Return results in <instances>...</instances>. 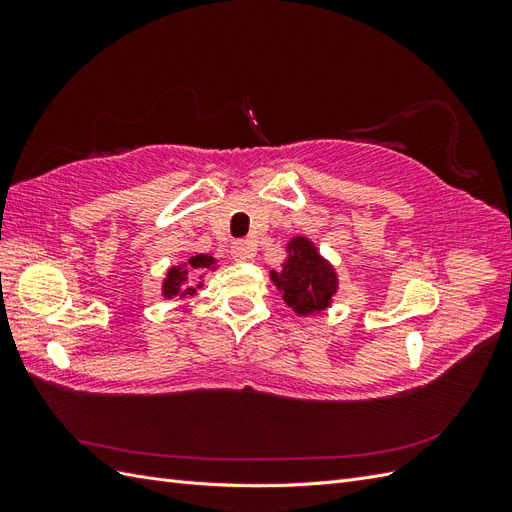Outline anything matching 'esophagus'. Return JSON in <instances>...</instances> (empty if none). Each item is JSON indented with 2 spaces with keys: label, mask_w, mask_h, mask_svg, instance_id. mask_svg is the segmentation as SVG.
<instances>
[{
  "label": "esophagus",
  "mask_w": 512,
  "mask_h": 512,
  "mask_svg": "<svg viewBox=\"0 0 512 512\" xmlns=\"http://www.w3.org/2000/svg\"><path fill=\"white\" fill-rule=\"evenodd\" d=\"M230 254H232V258H235L237 262L250 260L256 254V245L252 241H247V239L245 241H235V243H232V247H230Z\"/></svg>",
  "instance_id": "34e87169"
}]
</instances>
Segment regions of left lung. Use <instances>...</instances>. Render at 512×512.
Wrapping results in <instances>:
<instances>
[{
	"label": "left lung",
	"mask_w": 512,
	"mask_h": 512,
	"mask_svg": "<svg viewBox=\"0 0 512 512\" xmlns=\"http://www.w3.org/2000/svg\"><path fill=\"white\" fill-rule=\"evenodd\" d=\"M288 258L282 271H271L273 284L282 290V299L299 316H312L327 309L337 292V273L327 258L307 237L290 239Z\"/></svg>",
	"instance_id": "left-lung-1"
}]
</instances>
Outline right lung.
Listing matches in <instances>:
<instances>
[{"mask_svg": "<svg viewBox=\"0 0 512 512\" xmlns=\"http://www.w3.org/2000/svg\"><path fill=\"white\" fill-rule=\"evenodd\" d=\"M209 269L211 271L215 269V258L207 254L190 256L183 265L170 267L162 284V297L164 299L192 297V294H196V288H203V282L196 284V280L203 275V271H209Z\"/></svg>", "mask_w": 512, "mask_h": 512, "instance_id": "obj_1", "label": "right lung"}]
</instances>
